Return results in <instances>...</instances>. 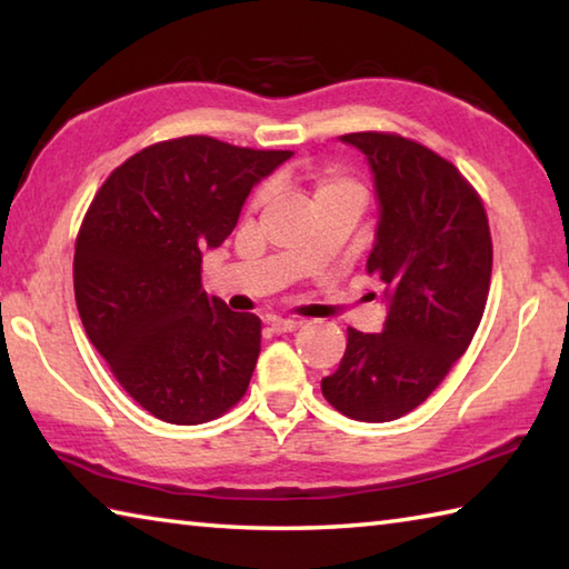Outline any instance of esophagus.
<instances>
[{
    "instance_id": "1",
    "label": "esophagus",
    "mask_w": 569,
    "mask_h": 569,
    "mask_svg": "<svg viewBox=\"0 0 569 569\" xmlns=\"http://www.w3.org/2000/svg\"><path fill=\"white\" fill-rule=\"evenodd\" d=\"M301 326H303V321H296V319H273L271 321V329L276 333H291L296 329H301Z\"/></svg>"
}]
</instances>
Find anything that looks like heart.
Returning <instances> with one entry per match:
<instances>
[{
	"label": "heart",
	"mask_w": 569,
	"mask_h": 569,
	"mask_svg": "<svg viewBox=\"0 0 569 569\" xmlns=\"http://www.w3.org/2000/svg\"><path fill=\"white\" fill-rule=\"evenodd\" d=\"M336 190H359L353 180L336 176V172H321V176L313 178V198L326 196V192H336Z\"/></svg>",
	"instance_id": "1"
}]
</instances>
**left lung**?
Instances as JSON below:
<instances>
[{
  "instance_id": "left-lung-1",
  "label": "left lung",
  "mask_w": 569,
  "mask_h": 569,
  "mask_svg": "<svg viewBox=\"0 0 569 569\" xmlns=\"http://www.w3.org/2000/svg\"><path fill=\"white\" fill-rule=\"evenodd\" d=\"M369 160L379 200L366 271L389 306L381 333L349 329L343 359L321 391L356 421H393L429 399L467 351L492 278L485 206L461 172L389 132L341 134Z\"/></svg>"
}]
</instances>
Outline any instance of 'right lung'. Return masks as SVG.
Segmentation results:
<instances>
[{"instance_id": "obj_1", "label": "right lung", "mask_w": 569, "mask_h": 569, "mask_svg": "<svg viewBox=\"0 0 569 569\" xmlns=\"http://www.w3.org/2000/svg\"><path fill=\"white\" fill-rule=\"evenodd\" d=\"M291 156L188 134L124 160L94 196L74 246L77 311L152 417L190 427L246 393L261 319L208 296L200 263L236 228L253 186Z\"/></svg>"}]
</instances>
